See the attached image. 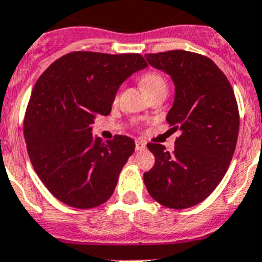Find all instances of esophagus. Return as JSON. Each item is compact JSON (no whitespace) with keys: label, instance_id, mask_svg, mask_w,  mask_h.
<instances>
[{"label":"esophagus","instance_id":"1","mask_svg":"<svg viewBox=\"0 0 262 262\" xmlns=\"http://www.w3.org/2000/svg\"><path fill=\"white\" fill-rule=\"evenodd\" d=\"M135 148L136 151H143L145 148V143L143 140H135Z\"/></svg>","mask_w":262,"mask_h":262}]
</instances>
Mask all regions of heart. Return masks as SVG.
Listing matches in <instances>:
<instances>
[{
  "mask_svg": "<svg viewBox=\"0 0 262 262\" xmlns=\"http://www.w3.org/2000/svg\"><path fill=\"white\" fill-rule=\"evenodd\" d=\"M142 85L147 92H149V90H154L156 88L166 86V82L161 75H159L156 72H149L142 77ZM118 98H119V93H115L114 102H117Z\"/></svg>",
  "mask_w": 262,
  "mask_h": 262,
  "instance_id": "obj_1",
  "label": "heart"
}]
</instances>
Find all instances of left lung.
<instances>
[{"label":"left lung","mask_w":262,"mask_h":262,"mask_svg":"<svg viewBox=\"0 0 262 262\" xmlns=\"http://www.w3.org/2000/svg\"><path fill=\"white\" fill-rule=\"evenodd\" d=\"M145 57L172 78L174 102L166 122L181 135L173 152L148 143L155 165L144 173V184L165 207L187 209L205 201L230 166L239 135L237 102L230 81L209 57L182 50Z\"/></svg>","instance_id":"8db88e82"}]
</instances>
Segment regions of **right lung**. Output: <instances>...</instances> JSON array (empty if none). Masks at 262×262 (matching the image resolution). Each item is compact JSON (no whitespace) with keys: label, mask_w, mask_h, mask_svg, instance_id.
Masks as SVG:
<instances>
[{"label":"right lung","mask_w":262,"mask_h":262,"mask_svg":"<svg viewBox=\"0 0 262 262\" xmlns=\"http://www.w3.org/2000/svg\"><path fill=\"white\" fill-rule=\"evenodd\" d=\"M139 53H67L52 62L32 89L23 122L30 161L40 181L62 203L92 209L113 195L135 151L128 136L102 142L93 123L108 115L124 80L144 69Z\"/></svg>","instance_id":"add662e5"}]
</instances>
